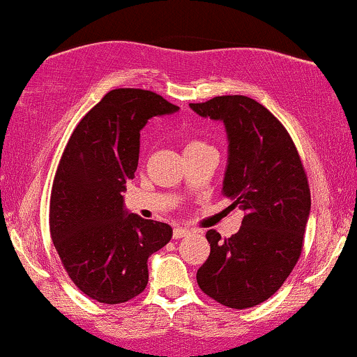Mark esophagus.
Instances as JSON below:
<instances>
[{"label": "esophagus", "instance_id": "obj_1", "mask_svg": "<svg viewBox=\"0 0 357 357\" xmlns=\"http://www.w3.org/2000/svg\"><path fill=\"white\" fill-rule=\"evenodd\" d=\"M190 234H191V231L188 229V227H181V226H178V227H174V229H173V238H174V239L186 238V236H190Z\"/></svg>", "mask_w": 357, "mask_h": 357}]
</instances>
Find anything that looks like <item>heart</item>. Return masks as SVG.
I'll return each instance as SVG.
<instances>
[{
    "instance_id": "b5f03b06",
    "label": "heart",
    "mask_w": 357,
    "mask_h": 357,
    "mask_svg": "<svg viewBox=\"0 0 357 357\" xmlns=\"http://www.w3.org/2000/svg\"><path fill=\"white\" fill-rule=\"evenodd\" d=\"M196 144H201V141H197V139H191L190 143L186 144V148H191V146H196Z\"/></svg>"
}]
</instances>
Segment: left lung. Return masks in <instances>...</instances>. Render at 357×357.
<instances>
[{"label":"left lung","mask_w":357,"mask_h":357,"mask_svg":"<svg viewBox=\"0 0 357 357\" xmlns=\"http://www.w3.org/2000/svg\"><path fill=\"white\" fill-rule=\"evenodd\" d=\"M190 106L225 123L229 158L221 192L244 211L231 238L206 233L211 252L197 269V284L222 306H257L284 284L303 252L311 211L307 174L282 123L252 98L216 96Z\"/></svg>","instance_id":"8db88e82"}]
</instances>
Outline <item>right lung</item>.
Segmentation results:
<instances>
[{"label": "right lung", "instance_id": "right-lung-1", "mask_svg": "<svg viewBox=\"0 0 357 357\" xmlns=\"http://www.w3.org/2000/svg\"><path fill=\"white\" fill-rule=\"evenodd\" d=\"M179 108L148 89H111L76 124L56 169L50 233L68 276L102 304L136 298L148 284V257L169 243V225L124 211L135 178L139 131Z\"/></svg>", "mask_w": 357, "mask_h": 357}]
</instances>
